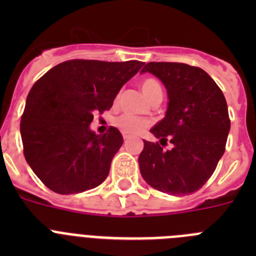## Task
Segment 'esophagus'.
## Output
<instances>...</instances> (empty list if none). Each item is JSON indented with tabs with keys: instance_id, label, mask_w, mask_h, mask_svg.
<instances>
[{
	"instance_id": "obj_1",
	"label": "esophagus",
	"mask_w": 256,
	"mask_h": 256,
	"mask_svg": "<svg viewBox=\"0 0 256 256\" xmlns=\"http://www.w3.org/2000/svg\"><path fill=\"white\" fill-rule=\"evenodd\" d=\"M123 138H124V141H126V140H130V134H126V133H124V134H123Z\"/></svg>"
}]
</instances>
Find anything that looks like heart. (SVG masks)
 <instances>
[{
	"label": "heart",
	"mask_w": 256,
	"mask_h": 256,
	"mask_svg": "<svg viewBox=\"0 0 256 256\" xmlns=\"http://www.w3.org/2000/svg\"><path fill=\"white\" fill-rule=\"evenodd\" d=\"M141 88L146 98H148L156 91H162L159 82L152 78L144 79V82L141 83ZM115 124H116V126L120 128L122 132L126 133V134H137V133H140L144 128L148 126V122L142 119V118L136 116V115L123 114L119 118H116Z\"/></svg>",
	"instance_id": "obj_1"
}]
</instances>
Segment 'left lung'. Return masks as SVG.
I'll use <instances>...</instances> for the list:
<instances>
[{"label":"left lung","mask_w":256,"mask_h":256,"mask_svg":"<svg viewBox=\"0 0 256 256\" xmlns=\"http://www.w3.org/2000/svg\"><path fill=\"white\" fill-rule=\"evenodd\" d=\"M166 88L165 116L150 132L159 142L144 141L138 164L142 177L158 191L190 195L204 186L226 150L230 120L224 94L200 68L182 62H148ZM169 140L170 150L162 146Z\"/></svg>","instance_id":"1"}]
</instances>
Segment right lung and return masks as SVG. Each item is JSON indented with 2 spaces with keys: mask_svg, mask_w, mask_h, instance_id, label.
Listing matches in <instances>:
<instances>
[{
  "mask_svg": "<svg viewBox=\"0 0 256 256\" xmlns=\"http://www.w3.org/2000/svg\"><path fill=\"white\" fill-rule=\"evenodd\" d=\"M137 60H69L50 69L32 87L22 122V148L36 176L56 194L97 187L123 144L115 126L96 134V112L110 110L120 88L138 73Z\"/></svg>",
  "mask_w": 256,
  "mask_h": 256,
  "instance_id": "obj_1",
  "label": "right lung"
}]
</instances>
